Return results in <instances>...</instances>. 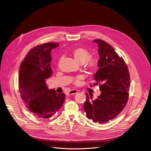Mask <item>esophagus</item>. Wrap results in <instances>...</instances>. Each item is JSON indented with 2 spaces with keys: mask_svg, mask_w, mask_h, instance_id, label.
<instances>
[{
  "mask_svg": "<svg viewBox=\"0 0 151 151\" xmlns=\"http://www.w3.org/2000/svg\"><path fill=\"white\" fill-rule=\"evenodd\" d=\"M78 93V91L77 90H75V89H73V90H71V91H69V92H68L66 93V95L67 96H70V95H73V94H76Z\"/></svg>",
  "mask_w": 151,
  "mask_h": 151,
  "instance_id": "34e87169",
  "label": "esophagus"
}]
</instances>
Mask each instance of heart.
Here are the masks:
<instances>
[{
  "label": "heart",
  "mask_w": 151,
  "mask_h": 151,
  "mask_svg": "<svg viewBox=\"0 0 151 151\" xmlns=\"http://www.w3.org/2000/svg\"><path fill=\"white\" fill-rule=\"evenodd\" d=\"M72 54L78 62L83 63L86 70H93L97 65V60L95 57H91L90 52L85 48L76 47L72 50ZM81 79V76L74 79L73 83L76 85H78L80 83V80Z\"/></svg>",
  "instance_id": "obj_1"
}]
</instances>
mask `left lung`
<instances>
[{"instance_id":"obj_1","label":"left lung","mask_w":151,"mask_h":151,"mask_svg":"<svg viewBox=\"0 0 151 151\" xmlns=\"http://www.w3.org/2000/svg\"><path fill=\"white\" fill-rule=\"evenodd\" d=\"M93 42L98 44L100 57L94 85L99 84L101 92L95 100L86 93L83 109L88 119L102 124L116 118L127 105L130 76L125 61L111 45L101 39Z\"/></svg>"}]
</instances>
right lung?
<instances>
[{
    "instance_id": "1",
    "label": "right lung",
    "mask_w": 151,
    "mask_h": 151,
    "mask_svg": "<svg viewBox=\"0 0 151 151\" xmlns=\"http://www.w3.org/2000/svg\"><path fill=\"white\" fill-rule=\"evenodd\" d=\"M59 45L49 42L29 51L19 69V89L27 108L37 117L47 119L60 110L65 99L63 93L48 89L46 79L51 76V51Z\"/></svg>"
}]
</instances>
